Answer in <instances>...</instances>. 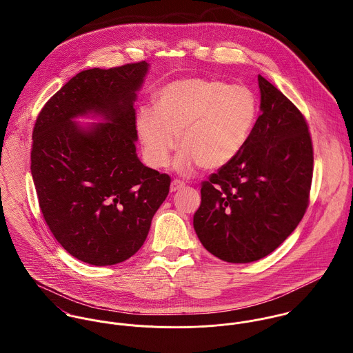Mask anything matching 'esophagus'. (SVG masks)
Masks as SVG:
<instances>
[{
    "mask_svg": "<svg viewBox=\"0 0 353 353\" xmlns=\"http://www.w3.org/2000/svg\"><path fill=\"white\" fill-rule=\"evenodd\" d=\"M182 188H185V183H183L182 181H179V179H174V181L171 182L170 190H171V192H176V190H179V189H182Z\"/></svg>",
    "mask_w": 353,
    "mask_h": 353,
    "instance_id": "34e87169",
    "label": "esophagus"
}]
</instances>
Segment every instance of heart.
I'll return each instance as SVG.
<instances>
[{"mask_svg":"<svg viewBox=\"0 0 353 353\" xmlns=\"http://www.w3.org/2000/svg\"><path fill=\"white\" fill-rule=\"evenodd\" d=\"M256 118V101L246 85L217 79L189 77L164 85L156 108L143 105L136 118L144 154L152 167L168 164L171 152L183 150L174 167L190 174L196 167L219 170L243 150Z\"/></svg>","mask_w":353,"mask_h":353,"instance_id":"obj_1","label":"heart"}]
</instances>
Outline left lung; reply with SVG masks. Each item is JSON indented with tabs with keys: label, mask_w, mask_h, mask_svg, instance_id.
<instances>
[{
	"label": "left lung",
	"mask_w": 353,
	"mask_h": 353,
	"mask_svg": "<svg viewBox=\"0 0 353 353\" xmlns=\"http://www.w3.org/2000/svg\"><path fill=\"white\" fill-rule=\"evenodd\" d=\"M261 115L239 154L201 183L193 225L202 246L231 263L274 252L310 200L314 153L301 110L261 74Z\"/></svg>",
	"instance_id": "1"
}]
</instances>
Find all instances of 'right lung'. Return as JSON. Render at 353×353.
I'll return each instance as SVG.
<instances>
[{"instance_id": "add662e5", "label": "right lung", "mask_w": 353, "mask_h": 353, "mask_svg": "<svg viewBox=\"0 0 353 353\" xmlns=\"http://www.w3.org/2000/svg\"><path fill=\"white\" fill-rule=\"evenodd\" d=\"M150 63L88 69L41 110L32 133L31 174L43 217L58 243L95 266L126 261L144 245L171 178L136 153V92ZM94 112L85 130L71 119Z\"/></svg>"}]
</instances>
